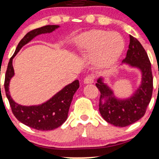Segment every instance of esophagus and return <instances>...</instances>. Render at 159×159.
<instances>
[{
  "label": "esophagus",
  "mask_w": 159,
  "mask_h": 159,
  "mask_svg": "<svg viewBox=\"0 0 159 159\" xmlns=\"http://www.w3.org/2000/svg\"><path fill=\"white\" fill-rule=\"evenodd\" d=\"M93 81H94V76H91V75L87 76L85 79H84V83L85 84L93 83Z\"/></svg>",
  "instance_id": "34e87169"
}]
</instances>
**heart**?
Instances as JSON below:
<instances>
[{"instance_id": "b5f03b06", "label": "heart", "mask_w": 159, "mask_h": 159, "mask_svg": "<svg viewBox=\"0 0 159 159\" xmlns=\"http://www.w3.org/2000/svg\"><path fill=\"white\" fill-rule=\"evenodd\" d=\"M74 46L86 57L94 55V66L102 70L118 60L124 48V40L118 33L93 29L80 35Z\"/></svg>"}]
</instances>
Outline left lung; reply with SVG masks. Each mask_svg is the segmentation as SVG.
I'll list each match as a JSON object with an SVG mask.
<instances>
[{
  "label": "left lung",
  "mask_w": 159,
  "mask_h": 159,
  "mask_svg": "<svg viewBox=\"0 0 159 159\" xmlns=\"http://www.w3.org/2000/svg\"><path fill=\"white\" fill-rule=\"evenodd\" d=\"M122 62L142 71V83L132 97L126 99L116 98L112 90L103 83L102 78H99L96 83L100 91V114L107 122L116 127H126L144 116L153 89L151 63L148 54L139 41L131 35L126 57Z\"/></svg>",
  "instance_id": "left-lung-1"
}]
</instances>
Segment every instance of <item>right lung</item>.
<instances>
[{
  "label": "right lung",
  "instance_id": "add662e5",
  "mask_svg": "<svg viewBox=\"0 0 159 159\" xmlns=\"http://www.w3.org/2000/svg\"><path fill=\"white\" fill-rule=\"evenodd\" d=\"M57 25H48L30 31L20 41L16 50L9 60L5 75L4 89L11 111L17 120L21 123L38 130H52L61 126L68 118V110L73 99L74 94L79 89V80L66 85L56 93L49 100L40 105L23 106L15 102L9 94V85L14 76L12 60L23 46L28 43L39 34L50 33L57 29Z\"/></svg>",
  "mask_w": 159,
  "mask_h": 159
}]
</instances>
